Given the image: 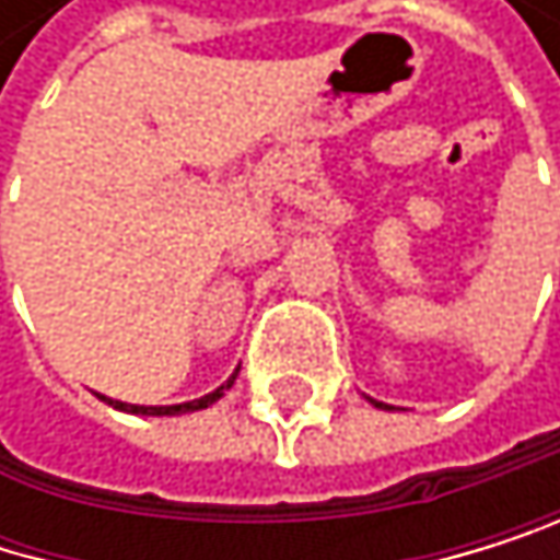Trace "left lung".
Returning a JSON list of instances; mask_svg holds the SVG:
<instances>
[{
  "mask_svg": "<svg viewBox=\"0 0 560 560\" xmlns=\"http://www.w3.org/2000/svg\"><path fill=\"white\" fill-rule=\"evenodd\" d=\"M376 406H383V402H376Z\"/></svg>",
  "mask_w": 560,
  "mask_h": 560,
  "instance_id": "8db88e82",
  "label": "left lung"
}]
</instances>
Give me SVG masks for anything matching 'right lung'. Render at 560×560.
Here are the masks:
<instances>
[{"label": "right lung", "instance_id": "right-lung-1", "mask_svg": "<svg viewBox=\"0 0 560 560\" xmlns=\"http://www.w3.org/2000/svg\"><path fill=\"white\" fill-rule=\"evenodd\" d=\"M238 376V373H234ZM234 376L224 383V386H218L214 393H208V396H201V399H190V402H177V406H133V402H120V399H106L110 406H117V410H127V413H140V417H177V413H195V410H205V406H211V402H218L228 389H231V383H234Z\"/></svg>", "mask_w": 560, "mask_h": 560}]
</instances>
